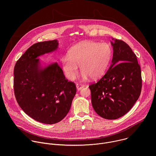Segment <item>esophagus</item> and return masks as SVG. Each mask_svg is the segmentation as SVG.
<instances>
[{"label": "esophagus", "mask_w": 156, "mask_h": 156, "mask_svg": "<svg viewBox=\"0 0 156 156\" xmlns=\"http://www.w3.org/2000/svg\"><path fill=\"white\" fill-rule=\"evenodd\" d=\"M84 87V84L81 83H76V88L78 90H80Z\"/></svg>", "instance_id": "obj_1"}]
</instances>
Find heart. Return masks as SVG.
Segmentation results:
<instances>
[{
  "label": "heart",
  "mask_w": 156,
  "mask_h": 156,
  "mask_svg": "<svg viewBox=\"0 0 156 156\" xmlns=\"http://www.w3.org/2000/svg\"><path fill=\"white\" fill-rule=\"evenodd\" d=\"M112 56V51L106 43L83 41L72 48L67 56L62 59L65 76L73 80L78 73V66L84 78L87 76L96 80L105 73Z\"/></svg>",
  "instance_id": "obj_1"
}]
</instances>
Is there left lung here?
<instances>
[{"instance_id":"obj_1","label":"left lung","mask_w":156,"mask_h":156,"mask_svg":"<svg viewBox=\"0 0 156 156\" xmlns=\"http://www.w3.org/2000/svg\"><path fill=\"white\" fill-rule=\"evenodd\" d=\"M112 45V63L98 82L89 86L95 112L108 120L119 119L128 112L142 88L141 68L136 54L122 40L115 39Z\"/></svg>"}]
</instances>
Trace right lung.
<instances>
[{"label":"right lung","mask_w":156,"mask_h":156,"mask_svg":"<svg viewBox=\"0 0 156 156\" xmlns=\"http://www.w3.org/2000/svg\"><path fill=\"white\" fill-rule=\"evenodd\" d=\"M57 40L37 42L21 56L14 68L13 89L16 100L25 114L46 124L60 122L69 112L76 93L58 63L41 69V55L56 49Z\"/></svg>","instance_id":"right-lung-1"}]
</instances>
